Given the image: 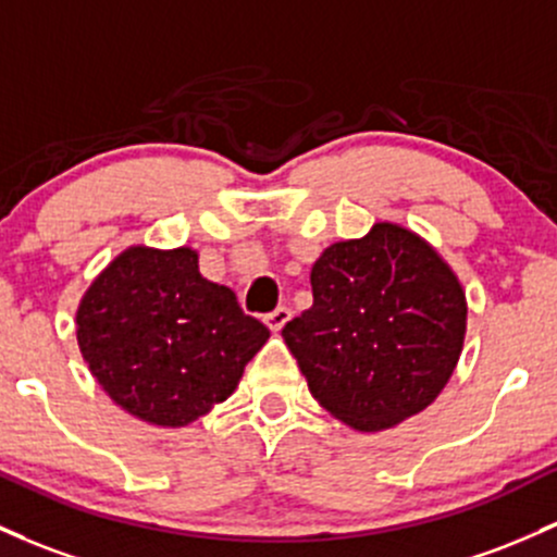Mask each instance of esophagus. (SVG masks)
I'll return each instance as SVG.
<instances>
[{
	"mask_svg": "<svg viewBox=\"0 0 557 557\" xmlns=\"http://www.w3.org/2000/svg\"><path fill=\"white\" fill-rule=\"evenodd\" d=\"M288 320H290V309L288 307H277V309L269 311V314L264 317L267 327L272 330V333H280V330L288 325Z\"/></svg>",
	"mask_w": 557,
	"mask_h": 557,
	"instance_id": "34e87169",
	"label": "esophagus"
}]
</instances>
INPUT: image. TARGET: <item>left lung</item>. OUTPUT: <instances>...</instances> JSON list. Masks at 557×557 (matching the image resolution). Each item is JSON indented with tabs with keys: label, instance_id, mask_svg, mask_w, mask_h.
Returning a JSON list of instances; mask_svg holds the SVG:
<instances>
[{
	"label": "left lung",
	"instance_id": "1",
	"mask_svg": "<svg viewBox=\"0 0 557 557\" xmlns=\"http://www.w3.org/2000/svg\"><path fill=\"white\" fill-rule=\"evenodd\" d=\"M311 296L283 338L311 396L341 423L394 428L447 386L466 341V290L412 230L377 222L359 240L333 243L311 267Z\"/></svg>",
	"mask_w": 557,
	"mask_h": 557
}]
</instances>
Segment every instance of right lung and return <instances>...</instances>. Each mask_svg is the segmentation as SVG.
<instances>
[{
  "mask_svg": "<svg viewBox=\"0 0 557 557\" xmlns=\"http://www.w3.org/2000/svg\"><path fill=\"white\" fill-rule=\"evenodd\" d=\"M76 338L115 405L150 425L182 428L237 388L269 330L227 285L200 274L198 250L132 246L84 293Z\"/></svg>",
  "mask_w": 557,
  "mask_h": 557,
  "instance_id": "obj_1",
  "label": "right lung"
}]
</instances>
